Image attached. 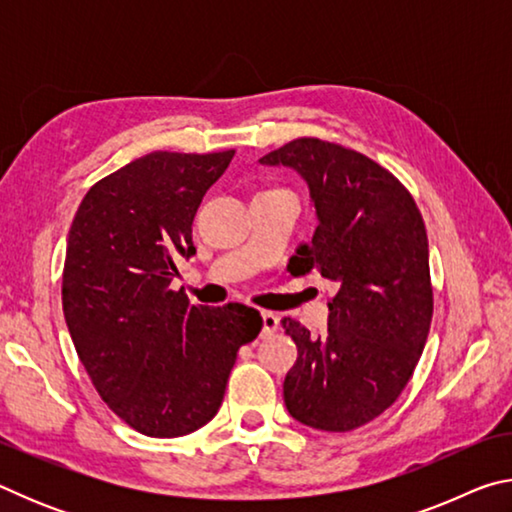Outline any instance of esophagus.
<instances>
[{
  "instance_id": "1",
  "label": "esophagus",
  "mask_w": 512,
  "mask_h": 512,
  "mask_svg": "<svg viewBox=\"0 0 512 512\" xmlns=\"http://www.w3.org/2000/svg\"><path fill=\"white\" fill-rule=\"evenodd\" d=\"M277 325H280V320H277L275 314H271V311H262V336H271Z\"/></svg>"
}]
</instances>
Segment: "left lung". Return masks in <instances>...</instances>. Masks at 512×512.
<instances>
[{
	"instance_id": "left-lung-1",
	"label": "left lung",
	"mask_w": 512,
	"mask_h": 512,
	"mask_svg": "<svg viewBox=\"0 0 512 512\" xmlns=\"http://www.w3.org/2000/svg\"><path fill=\"white\" fill-rule=\"evenodd\" d=\"M259 162L296 171L316 210L314 237L296 248L289 271H318L336 289L323 336L282 318L298 348L284 404L311 429L352 431L400 397L427 343L424 221L393 173L339 144L300 137Z\"/></svg>"
}]
</instances>
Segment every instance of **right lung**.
I'll return each mask as SVG.
<instances>
[{"mask_svg": "<svg viewBox=\"0 0 512 512\" xmlns=\"http://www.w3.org/2000/svg\"><path fill=\"white\" fill-rule=\"evenodd\" d=\"M235 151H155L110 173L69 228L63 311L94 388L128 427L187 436L210 422L241 345L262 316L230 302L196 307L171 291L176 259L194 253L192 221Z\"/></svg>", "mask_w": 512, "mask_h": 512, "instance_id": "1", "label": "right lung"}]
</instances>
